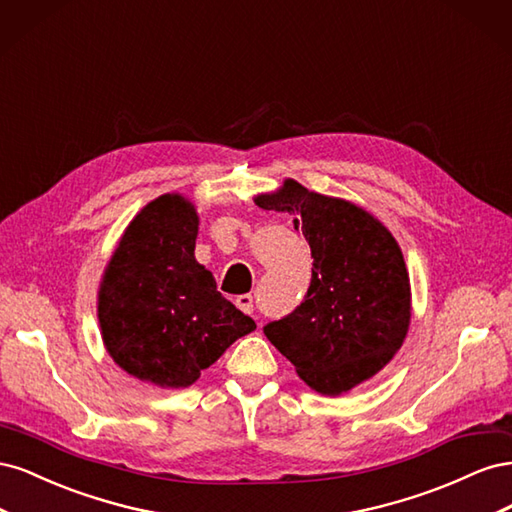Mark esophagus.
<instances>
[{"label":"esophagus","instance_id":"esophagus-1","mask_svg":"<svg viewBox=\"0 0 512 512\" xmlns=\"http://www.w3.org/2000/svg\"><path fill=\"white\" fill-rule=\"evenodd\" d=\"M237 307L241 309L243 314H254V299L252 294H241V297H237Z\"/></svg>","mask_w":512,"mask_h":512}]
</instances>
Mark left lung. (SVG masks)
Returning a JSON list of instances; mask_svg holds the SVG:
<instances>
[{
    "mask_svg": "<svg viewBox=\"0 0 512 512\" xmlns=\"http://www.w3.org/2000/svg\"><path fill=\"white\" fill-rule=\"evenodd\" d=\"M254 203L292 215L314 258L303 303L269 322L265 335L309 389L348 393L376 376L408 335L412 292L401 247L363 207L294 179Z\"/></svg>",
    "mask_w": 512,
    "mask_h": 512,
    "instance_id": "8db88e82",
    "label": "left lung"
}]
</instances>
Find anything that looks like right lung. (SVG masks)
I'll return each instance as SVG.
<instances>
[{
  "label": "right lung",
  "instance_id": "right-lung-1",
  "mask_svg": "<svg viewBox=\"0 0 512 512\" xmlns=\"http://www.w3.org/2000/svg\"><path fill=\"white\" fill-rule=\"evenodd\" d=\"M198 213L162 194L123 230L98 290L102 342L126 374L185 389L256 322L215 286L194 256Z\"/></svg>",
  "mask_w": 512,
  "mask_h": 512
}]
</instances>
